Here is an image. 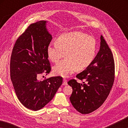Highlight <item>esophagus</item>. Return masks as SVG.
<instances>
[{
    "mask_svg": "<svg viewBox=\"0 0 128 128\" xmlns=\"http://www.w3.org/2000/svg\"><path fill=\"white\" fill-rule=\"evenodd\" d=\"M62 85H67V80L66 78L63 79V82H62Z\"/></svg>",
    "mask_w": 128,
    "mask_h": 128,
    "instance_id": "esophagus-1",
    "label": "esophagus"
}]
</instances>
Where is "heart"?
I'll return each mask as SVG.
<instances>
[{"label":"heart","mask_w":128,"mask_h":128,"mask_svg":"<svg viewBox=\"0 0 128 128\" xmlns=\"http://www.w3.org/2000/svg\"><path fill=\"white\" fill-rule=\"evenodd\" d=\"M97 42L92 36L80 32H69L60 35L56 43L47 47V55L54 62H58L65 55L66 59L54 66L53 71L56 75L66 77L77 70L88 68L95 58Z\"/></svg>","instance_id":"b5f03b06"}]
</instances>
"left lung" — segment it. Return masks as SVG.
<instances>
[{
	"instance_id": "1",
	"label": "left lung",
	"mask_w": 128,
	"mask_h": 128,
	"mask_svg": "<svg viewBox=\"0 0 128 128\" xmlns=\"http://www.w3.org/2000/svg\"><path fill=\"white\" fill-rule=\"evenodd\" d=\"M114 72L113 54L102 35L100 49L94 61L76 75L78 79L84 81L83 84L75 79L68 82L73 89L70 100L75 109L82 114H88L100 107L113 86Z\"/></svg>"
}]
</instances>
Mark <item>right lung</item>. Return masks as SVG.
Here are the masks:
<instances>
[{"mask_svg": "<svg viewBox=\"0 0 128 128\" xmlns=\"http://www.w3.org/2000/svg\"><path fill=\"white\" fill-rule=\"evenodd\" d=\"M46 21L32 24L17 38L10 61V76L18 100L28 109L38 111L54 98L62 83L56 76L38 81L39 74L51 70L47 47L52 39Z\"/></svg>", "mask_w": 128, "mask_h": 128, "instance_id": "right-lung-1", "label": "right lung"}]
</instances>
